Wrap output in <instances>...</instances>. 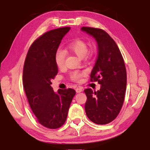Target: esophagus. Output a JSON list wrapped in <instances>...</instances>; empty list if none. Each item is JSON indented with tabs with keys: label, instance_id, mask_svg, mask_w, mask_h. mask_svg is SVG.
<instances>
[{
	"label": "esophagus",
	"instance_id": "34e87169",
	"mask_svg": "<svg viewBox=\"0 0 150 150\" xmlns=\"http://www.w3.org/2000/svg\"><path fill=\"white\" fill-rule=\"evenodd\" d=\"M83 91V88L82 87H78V88H76V92L77 93H80Z\"/></svg>",
	"mask_w": 150,
	"mask_h": 150
}]
</instances>
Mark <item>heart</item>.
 Here are the masks:
<instances>
[{"label":"heart","mask_w":150,"mask_h":150,"mask_svg":"<svg viewBox=\"0 0 150 150\" xmlns=\"http://www.w3.org/2000/svg\"><path fill=\"white\" fill-rule=\"evenodd\" d=\"M67 49L75 54L79 58H83L88 52V46L86 42L79 39L73 40L68 44L67 46ZM64 61H65V52L61 49H58L54 54V61L58 67L62 68L64 64ZM84 74L85 72H74L71 75V77L73 80L78 81Z\"/></svg>","instance_id":"b5f03b06"}]
</instances>
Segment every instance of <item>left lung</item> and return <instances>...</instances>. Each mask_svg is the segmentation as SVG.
Instances as JSON below:
<instances>
[{
  "mask_svg": "<svg viewBox=\"0 0 150 150\" xmlns=\"http://www.w3.org/2000/svg\"><path fill=\"white\" fill-rule=\"evenodd\" d=\"M98 44V55L91 72V81L101 85L100 90L86 89L85 110L91 121L106 125L115 120L123 104L127 87V71L122 56L114 40L101 29L82 27Z\"/></svg>",
  "mask_w": 150,
  "mask_h": 150,
  "instance_id": "left-lung-1",
  "label": "left lung"
}]
</instances>
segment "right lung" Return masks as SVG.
Instances as JSON below:
<instances>
[{"label": "right lung", "instance_id": "obj_1", "mask_svg": "<svg viewBox=\"0 0 150 150\" xmlns=\"http://www.w3.org/2000/svg\"><path fill=\"white\" fill-rule=\"evenodd\" d=\"M69 27L46 32L35 40L27 54L23 71V84L29 104L38 121L48 129L64 125L75 91L59 89L54 92L51 80L58 73L56 51Z\"/></svg>", "mask_w": 150, "mask_h": 150}]
</instances>
